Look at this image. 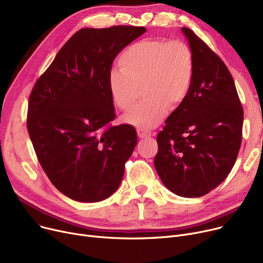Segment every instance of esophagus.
<instances>
[{
  "mask_svg": "<svg viewBox=\"0 0 263 263\" xmlns=\"http://www.w3.org/2000/svg\"><path fill=\"white\" fill-rule=\"evenodd\" d=\"M137 135H139L140 139H146V137L151 136V132H149L148 130L145 129H137Z\"/></svg>",
  "mask_w": 263,
  "mask_h": 263,
  "instance_id": "obj_1",
  "label": "esophagus"
}]
</instances>
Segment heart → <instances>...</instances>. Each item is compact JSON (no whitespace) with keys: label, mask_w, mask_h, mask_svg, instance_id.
<instances>
[{"label":"heart","mask_w":263,"mask_h":263,"mask_svg":"<svg viewBox=\"0 0 263 263\" xmlns=\"http://www.w3.org/2000/svg\"><path fill=\"white\" fill-rule=\"evenodd\" d=\"M120 71L108 74L114 104L123 112L132 109L140 95L146 98L124 121L137 129H153L166 115L168 106L177 107L187 98L195 61L190 46L181 40L145 38L124 50L118 59Z\"/></svg>","instance_id":"heart-1"}]
</instances>
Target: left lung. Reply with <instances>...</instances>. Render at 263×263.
<instances>
[{
  "label": "left lung",
  "mask_w": 263,
  "mask_h": 263,
  "mask_svg": "<svg viewBox=\"0 0 263 263\" xmlns=\"http://www.w3.org/2000/svg\"><path fill=\"white\" fill-rule=\"evenodd\" d=\"M182 32L194 54V77L187 98L157 136L155 167L175 194L200 197L222 183L236 163L244 114L225 63L191 29Z\"/></svg>",
  "instance_id": "obj_1"
}]
</instances>
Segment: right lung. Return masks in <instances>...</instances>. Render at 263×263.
I'll list each match as a JSON object with an SVG mask.
<instances>
[{
	"label": "right lung",
	"mask_w": 263,
	"mask_h": 263,
	"mask_svg": "<svg viewBox=\"0 0 263 263\" xmlns=\"http://www.w3.org/2000/svg\"><path fill=\"white\" fill-rule=\"evenodd\" d=\"M145 32L133 25L78 31L31 91L26 127L37 159L73 200H103L122 180L137 136L128 123H110L116 114L108 74L117 54Z\"/></svg>",
	"instance_id": "obj_1"
}]
</instances>
